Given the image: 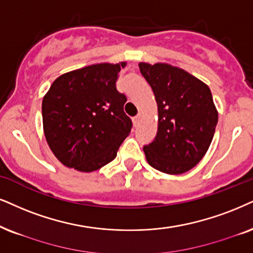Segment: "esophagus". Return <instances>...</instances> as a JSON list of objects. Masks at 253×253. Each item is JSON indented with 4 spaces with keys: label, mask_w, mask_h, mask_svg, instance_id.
<instances>
[{
    "label": "esophagus",
    "mask_w": 253,
    "mask_h": 253,
    "mask_svg": "<svg viewBox=\"0 0 253 253\" xmlns=\"http://www.w3.org/2000/svg\"><path fill=\"white\" fill-rule=\"evenodd\" d=\"M140 118H141V116H140V114H137L136 117H134L133 121H134V125H135V126H136L137 124H139V121H140Z\"/></svg>",
    "instance_id": "34e87169"
}]
</instances>
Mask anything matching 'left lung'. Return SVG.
I'll return each instance as SVG.
<instances>
[{
	"label": "left lung",
	"instance_id": "1",
	"mask_svg": "<svg viewBox=\"0 0 253 253\" xmlns=\"http://www.w3.org/2000/svg\"><path fill=\"white\" fill-rule=\"evenodd\" d=\"M154 92L158 133L143 146L148 164L166 174H183L202 160L218 121L210 88L184 70L168 64H139Z\"/></svg>",
	"mask_w": 253,
	"mask_h": 253
}]
</instances>
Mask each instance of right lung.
I'll return each instance as SVG.
<instances>
[{
	"label": "right lung",
	"mask_w": 253,
	"mask_h": 253,
	"mask_svg": "<svg viewBox=\"0 0 253 253\" xmlns=\"http://www.w3.org/2000/svg\"><path fill=\"white\" fill-rule=\"evenodd\" d=\"M126 63L94 64L58 77L42 104L49 147L64 166L94 171L116 159L130 129L127 98L117 89Z\"/></svg>",
	"instance_id": "obj_1"
}]
</instances>
